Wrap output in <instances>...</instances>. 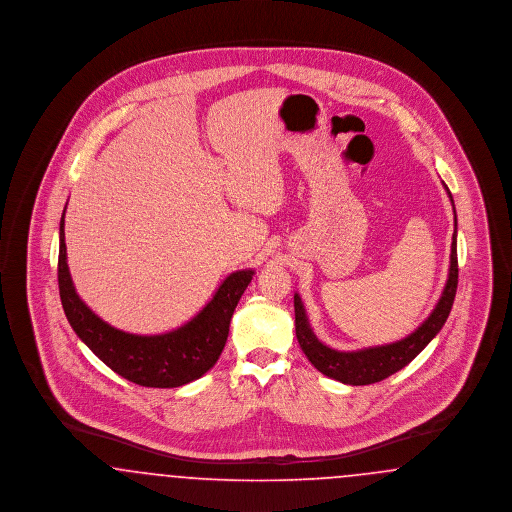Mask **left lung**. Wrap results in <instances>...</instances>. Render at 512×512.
Wrapping results in <instances>:
<instances>
[{
  "label": "left lung",
  "instance_id": "obj_1",
  "mask_svg": "<svg viewBox=\"0 0 512 512\" xmlns=\"http://www.w3.org/2000/svg\"><path fill=\"white\" fill-rule=\"evenodd\" d=\"M447 194L453 203V197L449 190H447ZM457 284H459V263H457V215H455V232H453V242H451V267H449L447 284L443 288V293H441L438 305L432 311V315L426 318L411 336L395 341V343L366 347L359 351H336V349L324 345L322 341H318L315 332L311 330L303 301L297 293L293 295L295 336H297L303 353L307 355V359L324 376L334 378V380L349 384V386L376 384L391 374H395L403 366L409 365L414 357L438 336L439 330L443 328L445 320L451 313L455 293H457Z\"/></svg>",
  "mask_w": 512,
  "mask_h": 512
}]
</instances>
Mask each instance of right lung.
<instances>
[{
  "instance_id": "1",
  "label": "right lung",
  "mask_w": 512,
  "mask_h": 512,
  "mask_svg": "<svg viewBox=\"0 0 512 512\" xmlns=\"http://www.w3.org/2000/svg\"><path fill=\"white\" fill-rule=\"evenodd\" d=\"M253 278V270H236L219 286L213 299L184 326L138 336L103 322L78 297L67 265L65 211L59 224L57 280L63 311L76 336L119 376L146 388H178L201 378L219 361L228 338L234 309Z\"/></svg>"
}]
</instances>
